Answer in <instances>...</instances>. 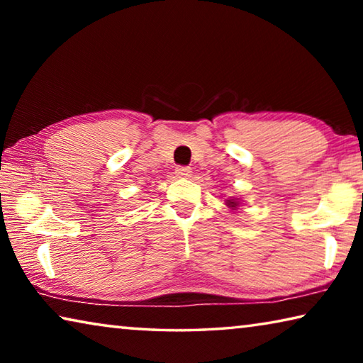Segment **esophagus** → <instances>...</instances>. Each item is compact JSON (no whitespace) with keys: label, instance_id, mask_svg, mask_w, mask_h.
Instances as JSON below:
<instances>
[{"label":"esophagus","instance_id":"esophagus-1","mask_svg":"<svg viewBox=\"0 0 363 363\" xmlns=\"http://www.w3.org/2000/svg\"><path fill=\"white\" fill-rule=\"evenodd\" d=\"M174 173L179 177H189L190 174H192V169H190L189 167H177Z\"/></svg>","mask_w":363,"mask_h":363}]
</instances>
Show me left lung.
Instances as JSON below:
<instances>
[{
    "mask_svg": "<svg viewBox=\"0 0 363 363\" xmlns=\"http://www.w3.org/2000/svg\"><path fill=\"white\" fill-rule=\"evenodd\" d=\"M227 206H230V208H237L238 206V203L235 200H227Z\"/></svg>",
    "mask_w": 363,
    "mask_h": 363,
    "instance_id": "obj_1",
    "label": "left lung"
}]
</instances>
